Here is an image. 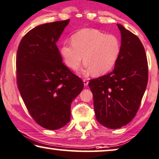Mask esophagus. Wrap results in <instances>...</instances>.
<instances>
[{
	"label": "esophagus",
	"mask_w": 159,
	"mask_h": 159,
	"mask_svg": "<svg viewBox=\"0 0 159 159\" xmlns=\"http://www.w3.org/2000/svg\"><path fill=\"white\" fill-rule=\"evenodd\" d=\"M83 82H84V86H87L88 85V80H87V79H83Z\"/></svg>",
	"instance_id": "34e87169"
}]
</instances>
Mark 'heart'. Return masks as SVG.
Here are the masks:
<instances>
[{
  "instance_id": "obj_1",
  "label": "heart",
  "mask_w": 159,
  "mask_h": 159,
  "mask_svg": "<svg viewBox=\"0 0 159 159\" xmlns=\"http://www.w3.org/2000/svg\"><path fill=\"white\" fill-rule=\"evenodd\" d=\"M72 44H64L61 54L69 67L76 70L83 57L84 70L95 75L110 70L118 60L121 50L119 39L96 29H83L72 36Z\"/></svg>"
}]
</instances>
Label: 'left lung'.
I'll return each mask as SVG.
<instances>
[{"mask_svg": "<svg viewBox=\"0 0 159 159\" xmlns=\"http://www.w3.org/2000/svg\"><path fill=\"white\" fill-rule=\"evenodd\" d=\"M121 50L111 72L89 80L98 123L110 129L126 125L135 118L148 78L145 49L137 36L120 24Z\"/></svg>", "mask_w": 159, "mask_h": 159, "instance_id": "1", "label": "left lung"}]
</instances>
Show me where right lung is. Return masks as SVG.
I'll return each instance as SVG.
<instances>
[{
    "instance_id": "1",
    "label": "right lung",
    "mask_w": 159,
    "mask_h": 159,
    "mask_svg": "<svg viewBox=\"0 0 159 159\" xmlns=\"http://www.w3.org/2000/svg\"><path fill=\"white\" fill-rule=\"evenodd\" d=\"M70 19L41 24L18 45L16 82L24 104L41 127L57 130L70 120L71 103L84 83L64 65L56 42Z\"/></svg>"
}]
</instances>
